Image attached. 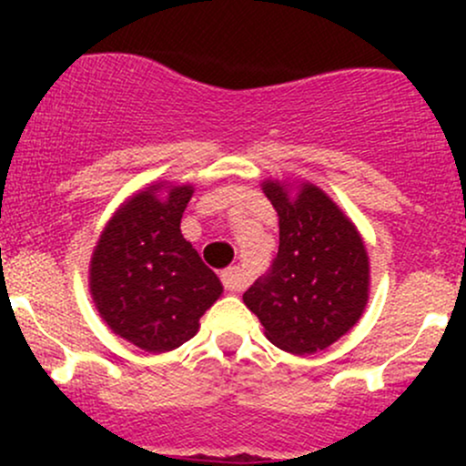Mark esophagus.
Returning a JSON list of instances; mask_svg holds the SVG:
<instances>
[{"label":"esophagus","instance_id":"obj_1","mask_svg":"<svg viewBox=\"0 0 466 466\" xmlns=\"http://www.w3.org/2000/svg\"><path fill=\"white\" fill-rule=\"evenodd\" d=\"M221 280H223V287H226V291L229 293H238L245 285L243 271H240L238 267H229V269L223 271Z\"/></svg>","mask_w":466,"mask_h":466}]
</instances>
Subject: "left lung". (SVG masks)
<instances>
[{
    "label": "left lung",
    "mask_w": 466,
    "mask_h": 466,
    "mask_svg": "<svg viewBox=\"0 0 466 466\" xmlns=\"http://www.w3.org/2000/svg\"><path fill=\"white\" fill-rule=\"evenodd\" d=\"M280 245L269 274L243 293L265 337L291 355L329 349L360 322L370 298V258L355 223L311 181L265 179Z\"/></svg>",
    "instance_id": "1"
}]
</instances>
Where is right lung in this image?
Masks as SVG:
<instances>
[{
  "mask_svg": "<svg viewBox=\"0 0 466 466\" xmlns=\"http://www.w3.org/2000/svg\"><path fill=\"white\" fill-rule=\"evenodd\" d=\"M190 184L155 181L106 221L89 260V293L111 333L147 352L179 349L223 293L181 234Z\"/></svg>",
  "mask_w": 466,
  "mask_h": 466,
  "instance_id": "1",
  "label": "right lung"
}]
</instances>
